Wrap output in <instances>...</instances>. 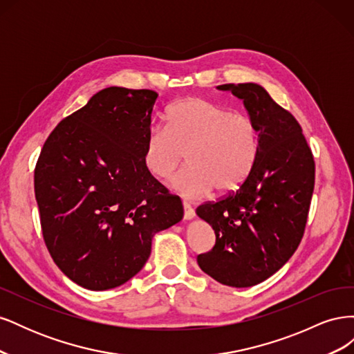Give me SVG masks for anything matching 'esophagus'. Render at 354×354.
<instances>
[{
  "instance_id": "1",
  "label": "esophagus",
  "mask_w": 354,
  "mask_h": 354,
  "mask_svg": "<svg viewBox=\"0 0 354 354\" xmlns=\"http://www.w3.org/2000/svg\"><path fill=\"white\" fill-rule=\"evenodd\" d=\"M183 208H185V218L186 220H192L195 217V209L187 201H183Z\"/></svg>"
}]
</instances>
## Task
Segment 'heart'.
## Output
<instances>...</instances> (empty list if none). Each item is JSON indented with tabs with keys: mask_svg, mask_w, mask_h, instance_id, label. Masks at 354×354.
<instances>
[{
	"mask_svg": "<svg viewBox=\"0 0 354 354\" xmlns=\"http://www.w3.org/2000/svg\"><path fill=\"white\" fill-rule=\"evenodd\" d=\"M187 153L189 165L173 178L187 198H201L217 187L236 190L250 177L260 153V131L248 115L217 102L186 97L169 106L165 127L147 131L142 158L149 173L168 178Z\"/></svg>",
	"mask_w": 354,
	"mask_h": 354,
	"instance_id": "heart-1",
	"label": "heart"
}]
</instances>
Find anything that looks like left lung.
I'll return each mask as SVG.
<instances>
[{
  "instance_id": "obj_1",
  "label": "left lung",
  "mask_w": 354,
  "mask_h": 354,
  "mask_svg": "<svg viewBox=\"0 0 354 354\" xmlns=\"http://www.w3.org/2000/svg\"><path fill=\"white\" fill-rule=\"evenodd\" d=\"M218 90L243 100L259 127L260 153L236 192L196 208L216 233V245L198 255V264L223 285L246 288L274 274L301 242L315 189V159L301 125L261 85L223 84Z\"/></svg>"
}]
</instances>
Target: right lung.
I'll return each instance as SVG.
<instances>
[{
	"instance_id": "obj_1",
	"label": "right lung",
	"mask_w": 354,
	"mask_h": 354,
	"mask_svg": "<svg viewBox=\"0 0 354 354\" xmlns=\"http://www.w3.org/2000/svg\"><path fill=\"white\" fill-rule=\"evenodd\" d=\"M158 93L109 87L62 120L41 149L35 198L47 250L91 291L142 270L152 238L183 218L181 199L149 173L142 147Z\"/></svg>"
}]
</instances>
